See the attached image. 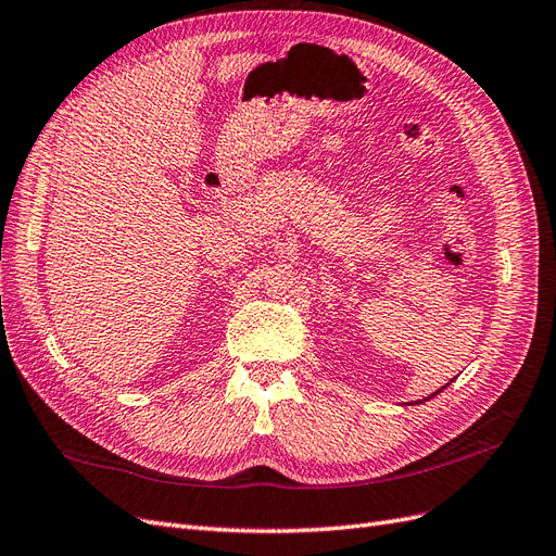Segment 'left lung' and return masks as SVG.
<instances>
[{
	"instance_id": "left-lung-1",
	"label": "left lung",
	"mask_w": 556,
	"mask_h": 556,
	"mask_svg": "<svg viewBox=\"0 0 556 556\" xmlns=\"http://www.w3.org/2000/svg\"><path fill=\"white\" fill-rule=\"evenodd\" d=\"M443 388H445V386H443ZM443 388H441V390H443ZM441 390H437V392H434V395H439V392H441ZM434 395H432V397H434ZM427 400H429V397H427Z\"/></svg>"
}]
</instances>
